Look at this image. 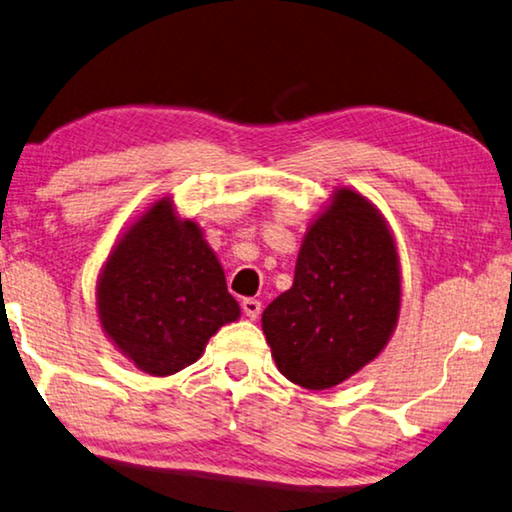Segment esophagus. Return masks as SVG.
<instances>
[{
  "instance_id": "1",
  "label": "esophagus",
  "mask_w": 512,
  "mask_h": 512,
  "mask_svg": "<svg viewBox=\"0 0 512 512\" xmlns=\"http://www.w3.org/2000/svg\"><path fill=\"white\" fill-rule=\"evenodd\" d=\"M242 311H245V316L256 320L258 313H261V302L254 300V297H247V300H242Z\"/></svg>"
}]
</instances>
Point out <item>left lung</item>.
I'll return each mask as SVG.
<instances>
[{
    "instance_id": "1",
    "label": "left lung",
    "mask_w": 512,
    "mask_h": 512,
    "mask_svg": "<svg viewBox=\"0 0 512 512\" xmlns=\"http://www.w3.org/2000/svg\"><path fill=\"white\" fill-rule=\"evenodd\" d=\"M398 306V254L387 224L343 187L306 233L293 288L267 304L263 332L290 382L329 389L380 355Z\"/></svg>"
}]
</instances>
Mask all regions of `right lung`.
I'll use <instances>...</instances> for the list:
<instances>
[{"label":"right lung","instance_id":"right-lung-1","mask_svg":"<svg viewBox=\"0 0 512 512\" xmlns=\"http://www.w3.org/2000/svg\"><path fill=\"white\" fill-rule=\"evenodd\" d=\"M107 336L151 375L194 364L208 338L238 320L217 256L199 226L178 219L162 199L141 215L109 254L98 281Z\"/></svg>","mask_w":512,"mask_h":512}]
</instances>
